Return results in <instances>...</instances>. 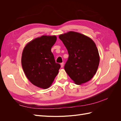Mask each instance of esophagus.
I'll return each instance as SVG.
<instances>
[{
    "label": "esophagus",
    "instance_id": "34e87169",
    "mask_svg": "<svg viewBox=\"0 0 121 121\" xmlns=\"http://www.w3.org/2000/svg\"><path fill=\"white\" fill-rule=\"evenodd\" d=\"M64 63H61V64H60V65H61V68H63V67H64Z\"/></svg>",
    "mask_w": 121,
    "mask_h": 121
}]
</instances>
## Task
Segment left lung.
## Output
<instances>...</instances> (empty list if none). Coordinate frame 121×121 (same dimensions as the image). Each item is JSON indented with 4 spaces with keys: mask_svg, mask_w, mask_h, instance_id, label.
I'll return each instance as SVG.
<instances>
[{
    "mask_svg": "<svg viewBox=\"0 0 121 121\" xmlns=\"http://www.w3.org/2000/svg\"><path fill=\"white\" fill-rule=\"evenodd\" d=\"M69 53L64 69L74 83L81 85L96 74L100 58L95 43L88 36L69 31L59 35Z\"/></svg>",
    "mask_w": 121,
    "mask_h": 121,
    "instance_id": "left-lung-1",
    "label": "left lung"
}]
</instances>
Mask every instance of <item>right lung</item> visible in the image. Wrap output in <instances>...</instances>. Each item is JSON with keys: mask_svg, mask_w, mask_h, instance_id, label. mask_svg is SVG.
<instances>
[{"mask_svg": "<svg viewBox=\"0 0 121 121\" xmlns=\"http://www.w3.org/2000/svg\"><path fill=\"white\" fill-rule=\"evenodd\" d=\"M56 39L55 35H43L27 43L23 51L21 63L26 76L42 89L52 85L60 68L51 52Z\"/></svg>", "mask_w": 121, "mask_h": 121, "instance_id": "1", "label": "right lung"}]
</instances>
